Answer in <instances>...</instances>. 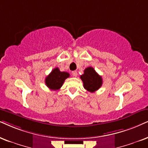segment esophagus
Listing matches in <instances>:
<instances>
[{"label":"esophagus","mask_w":148,"mask_h":148,"mask_svg":"<svg viewBox=\"0 0 148 148\" xmlns=\"http://www.w3.org/2000/svg\"><path fill=\"white\" fill-rule=\"evenodd\" d=\"M72 74L73 76H74V77H76V76H77V75H78V73H77V72H76V71H73V72H72Z\"/></svg>","instance_id":"1"}]
</instances>
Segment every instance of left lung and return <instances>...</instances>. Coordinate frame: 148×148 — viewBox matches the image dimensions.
<instances>
[{
  "instance_id": "1",
  "label": "left lung",
  "mask_w": 148,
  "mask_h": 148,
  "mask_svg": "<svg viewBox=\"0 0 148 148\" xmlns=\"http://www.w3.org/2000/svg\"><path fill=\"white\" fill-rule=\"evenodd\" d=\"M83 80L84 88L89 92L93 93L100 89L102 85V78L91 67H88L84 70V74L80 76Z\"/></svg>"
}]
</instances>
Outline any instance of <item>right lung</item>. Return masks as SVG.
<instances>
[{
  "label": "right lung",
  "instance_id": "right-lung-1",
  "mask_svg": "<svg viewBox=\"0 0 148 148\" xmlns=\"http://www.w3.org/2000/svg\"><path fill=\"white\" fill-rule=\"evenodd\" d=\"M70 76V74L65 72H61L58 68L52 70L45 79V83L51 90H58L62 87L65 80Z\"/></svg>",
  "mask_w": 148,
  "mask_h": 148
}]
</instances>
